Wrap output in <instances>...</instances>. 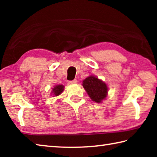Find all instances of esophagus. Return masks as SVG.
I'll list each match as a JSON object with an SVG mask.
<instances>
[{
    "label": "esophagus",
    "instance_id": "1",
    "mask_svg": "<svg viewBox=\"0 0 157 157\" xmlns=\"http://www.w3.org/2000/svg\"><path fill=\"white\" fill-rule=\"evenodd\" d=\"M68 84H76L77 82H78V80H77L76 79H73V80H71V81H68Z\"/></svg>",
    "mask_w": 157,
    "mask_h": 157
}]
</instances>
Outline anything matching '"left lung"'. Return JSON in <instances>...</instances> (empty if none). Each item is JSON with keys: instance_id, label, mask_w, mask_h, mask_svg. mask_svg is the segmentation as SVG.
Segmentation results:
<instances>
[{"instance_id": "1", "label": "left lung", "mask_w": 157, "mask_h": 157, "mask_svg": "<svg viewBox=\"0 0 157 157\" xmlns=\"http://www.w3.org/2000/svg\"><path fill=\"white\" fill-rule=\"evenodd\" d=\"M83 87L92 100L99 103L107 95V86L95 76H89L83 81Z\"/></svg>"}]
</instances>
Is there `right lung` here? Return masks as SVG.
<instances>
[{
    "label": "right lung",
    "mask_w": 157,
    "mask_h": 157,
    "mask_svg": "<svg viewBox=\"0 0 157 157\" xmlns=\"http://www.w3.org/2000/svg\"><path fill=\"white\" fill-rule=\"evenodd\" d=\"M63 89H64V87H63V85H61V84L57 85V86H55V88L53 89L52 93L54 94L55 95L57 96V95H59L62 94V92L63 91Z\"/></svg>",
    "instance_id": "right-lung-1"
}]
</instances>
